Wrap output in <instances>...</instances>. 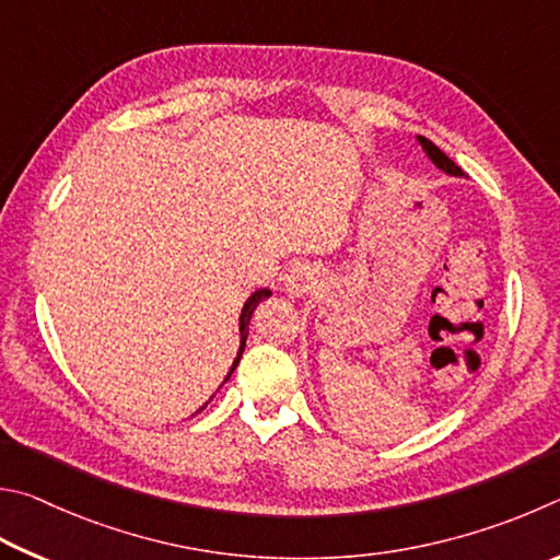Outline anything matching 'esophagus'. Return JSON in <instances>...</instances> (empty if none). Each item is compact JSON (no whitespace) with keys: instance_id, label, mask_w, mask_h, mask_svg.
Segmentation results:
<instances>
[{"instance_id":"esophagus-1","label":"esophagus","mask_w":560,"mask_h":560,"mask_svg":"<svg viewBox=\"0 0 560 560\" xmlns=\"http://www.w3.org/2000/svg\"><path fill=\"white\" fill-rule=\"evenodd\" d=\"M317 285V270L312 268V265H295L288 272L285 278V292H290V295H305V292H310L312 288Z\"/></svg>"}]
</instances>
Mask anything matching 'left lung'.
<instances>
[{"mask_svg":"<svg viewBox=\"0 0 560 560\" xmlns=\"http://www.w3.org/2000/svg\"><path fill=\"white\" fill-rule=\"evenodd\" d=\"M418 140H420V144H423V150L428 152L430 160H433V162L440 166V170L447 172V174L463 176V170H459V166H457L453 160H450V156H447L443 150H440V147H435L433 142L425 140V137H418Z\"/></svg>","mask_w":560,"mask_h":560,"instance_id":"8db88e82","label":"left lung"}]
</instances>
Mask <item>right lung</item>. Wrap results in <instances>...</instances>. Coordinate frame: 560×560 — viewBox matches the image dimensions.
I'll use <instances>...</instances> for the list:
<instances>
[{
	"label": "right lung",
	"mask_w": 560,
	"mask_h": 560,
	"mask_svg": "<svg viewBox=\"0 0 560 560\" xmlns=\"http://www.w3.org/2000/svg\"><path fill=\"white\" fill-rule=\"evenodd\" d=\"M268 295H270V290H258V292H253V295L248 298V302H245V307H243V312H241V351H238V357H235V364H233V369L238 366V361H241L243 347H245V337H248V325H250L253 310L258 307V302H260V300H265ZM233 369H231V374H233ZM231 374H229V376H231Z\"/></svg>",
	"instance_id": "right-lung-1"
}]
</instances>
